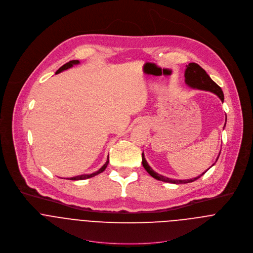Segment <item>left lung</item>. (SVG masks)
Instances as JSON below:
<instances>
[{"label":"left lung","instance_id":"1","mask_svg":"<svg viewBox=\"0 0 253 253\" xmlns=\"http://www.w3.org/2000/svg\"><path fill=\"white\" fill-rule=\"evenodd\" d=\"M186 67L187 68L185 70V82H186V84L189 87H191L193 89L210 91V92L215 94L221 100V102H223V93H222L220 87L218 85H216L211 79V77L207 74V72L200 65H198L197 63L192 62V63H189L188 65H186ZM225 123H226V119H225ZM224 126H225V124H224ZM218 156H217L216 160L218 159ZM216 160H215V162H216ZM142 165H143L144 169L149 173V175L152 176L154 179L159 180V181H163V182H167V183H173V184H186V183L194 182L195 180L199 179L201 176H203L207 172V171H205L200 176H198L196 178H193V179H189V180H174V179H170L168 177L162 176V175L156 173L155 171H153V169L148 165L147 161L145 160L143 152H142ZM213 165H214V163L211 166H213Z\"/></svg>","mask_w":253,"mask_h":253}]
</instances>
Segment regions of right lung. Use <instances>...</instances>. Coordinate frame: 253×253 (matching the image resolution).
Returning a JSON list of instances; mask_svg holds the SVG:
<instances>
[{
	"instance_id": "add662e5",
	"label": "right lung",
	"mask_w": 253,
	"mask_h": 253,
	"mask_svg": "<svg viewBox=\"0 0 253 253\" xmlns=\"http://www.w3.org/2000/svg\"><path fill=\"white\" fill-rule=\"evenodd\" d=\"M79 63H80V62H79V60H71V61L67 62L66 64H64L63 66H61V67L56 71V73H55V74H58V73H60V72L64 71V70H67V69L71 68L73 65H76V64H79ZM108 164H109V156H108V158H107L106 163H105V164H104V165H103V166H102L98 171H96V172H94V173H92V174H83V175L75 176V177L70 178V180H84V179H88V178L94 177V176H96V175H98V174L102 173V172L107 168Z\"/></svg>"
}]
</instances>
